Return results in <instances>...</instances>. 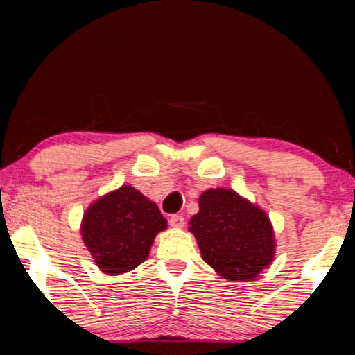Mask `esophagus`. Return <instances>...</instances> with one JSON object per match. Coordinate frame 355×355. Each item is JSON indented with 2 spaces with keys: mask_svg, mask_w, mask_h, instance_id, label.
<instances>
[{
  "mask_svg": "<svg viewBox=\"0 0 355 355\" xmlns=\"http://www.w3.org/2000/svg\"><path fill=\"white\" fill-rule=\"evenodd\" d=\"M169 225H171V227H176V230H181L186 225V220L181 215H173L169 218Z\"/></svg>",
  "mask_w": 355,
  "mask_h": 355,
  "instance_id": "obj_1",
  "label": "esophagus"
}]
</instances>
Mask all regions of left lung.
Segmentation results:
<instances>
[{
	"label": "left lung",
	"instance_id": "obj_1",
	"mask_svg": "<svg viewBox=\"0 0 355 355\" xmlns=\"http://www.w3.org/2000/svg\"><path fill=\"white\" fill-rule=\"evenodd\" d=\"M203 261L227 281L255 279L273 263L276 239L263 208L232 189H207L189 221Z\"/></svg>",
	"mask_w": 355,
	"mask_h": 355
}]
</instances>
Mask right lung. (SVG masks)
<instances>
[{"instance_id": "obj_1", "label": "right lung", "mask_w": 355, "mask_h": 355, "mask_svg": "<svg viewBox=\"0 0 355 355\" xmlns=\"http://www.w3.org/2000/svg\"><path fill=\"white\" fill-rule=\"evenodd\" d=\"M166 227L157 203L132 186H121L90 203L80 236L100 271L118 276L144 263L155 237Z\"/></svg>"}]
</instances>
